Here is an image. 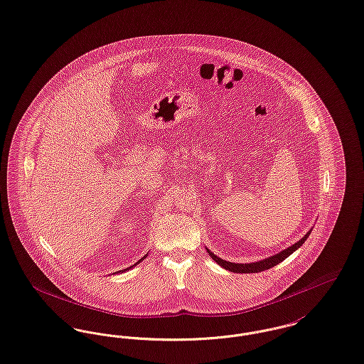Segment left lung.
I'll return each mask as SVG.
<instances>
[{
    "instance_id": "8db88e82",
    "label": "left lung",
    "mask_w": 364,
    "mask_h": 364,
    "mask_svg": "<svg viewBox=\"0 0 364 364\" xmlns=\"http://www.w3.org/2000/svg\"><path fill=\"white\" fill-rule=\"evenodd\" d=\"M311 235V231L306 232L305 236H302L299 239L297 243L291 245L290 247L282 250L280 253H277L274 256L268 257L265 259H261V261H256V262H250V264H239V262H231V261H225V259H221L220 257L215 256L214 253H212L209 249L208 253L212 256L214 261L221 265L224 269L230 271V272H235V274H256V272H261V271H265V269H269L275 265H278L279 262H282L283 259H286L287 257L290 256L291 253H294L299 246H302V243L308 239V236Z\"/></svg>"
}]
</instances>
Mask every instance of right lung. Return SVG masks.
Wrapping results in <instances>:
<instances>
[{"label":"right lung","instance_id":"right-lung-1","mask_svg":"<svg viewBox=\"0 0 364 364\" xmlns=\"http://www.w3.org/2000/svg\"><path fill=\"white\" fill-rule=\"evenodd\" d=\"M146 257L147 256H144L143 258H140V261H143ZM140 261H139V262H140ZM139 262H136V264H139ZM136 264H134V265H136ZM132 267H133V265H132ZM132 267H129V268H132ZM129 268H127V269H122V271H118V272H125V271H129ZM118 272H117V274H118Z\"/></svg>","mask_w":364,"mask_h":364}]
</instances>
